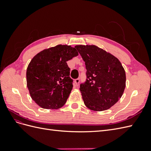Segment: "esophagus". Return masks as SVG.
I'll list each match as a JSON object with an SVG mask.
<instances>
[{
	"label": "esophagus",
	"mask_w": 151,
	"mask_h": 151,
	"mask_svg": "<svg viewBox=\"0 0 151 151\" xmlns=\"http://www.w3.org/2000/svg\"><path fill=\"white\" fill-rule=\"evenodd\" d=\"M79 82H80L79 79H75V81H74V86H76V87L78 86L79 84Z\"/></svg>",
	"instance_id": "obj_1"
}]
</instances>
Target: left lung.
<instances>
[{"label":"left lung","instance_id":"8db88e82","mask_svg":"<svg viewBox=\"0 0 151 151\" xmlns=\"http://www.w3.org/2000/svg\"><path fill=\"white\" fill-rule=\"evenodd\" d=\"M85 62L87 79L80 85L84 103L89 109L101 111L116 103L124 92L125 71L118 59L95 45H76Z\"/></svg>","mask_w":151,"mask_h":151}]
</instances>
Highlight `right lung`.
<instances>
[{
	"label": "right lung",
	"instance_id": "obj_1",
	"mask_svg": "<svg viewBox=\"0 0 151 151\" xmlns=\"http://www.w3.org/2000/svg\"><path fill=\"white\" fill-rule=\"evenodd\" d=\"M75 48L58 45L32 58L27 68V87L31 98L44 109L60 108L73 88L67 62L78 55Z\"/></svg>",
	"mask_w": 151,
	"mask_h": 151
}]
</instances>
